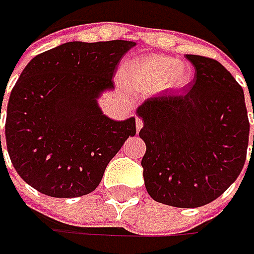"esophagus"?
<instances>
[{"instance_id":"34e87169","label":"esophagus","mask_w":254,"mask_h":254,"mask_svg":"<svg viewBox=\"0 0 254 254\" xmlns=\"http://www.w3.org/2000/svg\"><path fill=\"white\" fill-rule=\"evenodd\" d=\"M142 127V120L140 117H135V128H137V131H140Z\"/></svg>"}]
</instances>
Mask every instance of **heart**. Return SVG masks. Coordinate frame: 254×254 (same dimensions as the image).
<instances>
[{
    "label": "heart",
    "mask_w": 254,
    "mask_h": 254,
    "mask_svg": "<svg viewBox=\"0 0 254 254\" xmlns=\"http://www.w3.org/2000/svg\"><path fill=\"white\" fill-rule=\"evenodd\" d=\"M127 72L145 86L161 84L165 89L184 87L190 83L192 76L190 64L164 55H145L132 59L127 64Z\"/></svg>",
    "instance_id": "b5f03b06"
}]
</instances>
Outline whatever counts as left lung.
I'll use <instances>...</instances> for the list:
<instances>
[{
	"label": "left lung",
	"mask_w": 254,
	"mask_h": 254,
	"mask_svg": "<svg viewBox=\"0 0 254 254\" xmlns=\"http://www.w3.org/2000/svg\"><path fill=\"white\" fill-rule=\"evenodd\" d=\"M187 59L195 67L192 86L148 97L137 114L144 122L140 137L147 145L141 160L147 192L160 203L199 208L239 177L250 124L243 89L225 66L199 55Z\"/></svg>",
	"instance_id": "obj_1"
}]
</instances>
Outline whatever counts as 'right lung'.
Wrapping results in <instances>:
<instances>
[{
    "mask_svg": "<svg viewBox=\"0 0 254 254\" xmlns=\"http://www.w3.org/2000/svg\"><path fill=\"white\" fill-rule=\"evenodd\" d=\"M132 46L120 39L67 42L25 66L6 106L5 142L14 168L32 188L54 198L90 193L135 135L134 117L116 122L97 104L114 87L117 64Z\"/></svg>",
    "mask_w": 254,
    "mask_h": 254,
    "instance_id": "add662e5",
    "label": "right lung"
}]
</instances>
